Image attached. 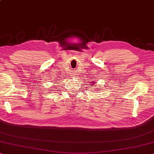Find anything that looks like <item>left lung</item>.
Listing matches in <instances>:
<instances>
[{"mask_svg":"<svg viewBox=\"0 0 154 154\" xmlns=\"http://www.w3.org/2000/svg\"><path fill=\"white\" fill-rule=\"evenodd\" d=\"M92 83H93V82H92Z\"/></svg>","mask_w":154,"mask_h":154,"instance_id":"8db88e82","label":"left lung"}]
</instances>
